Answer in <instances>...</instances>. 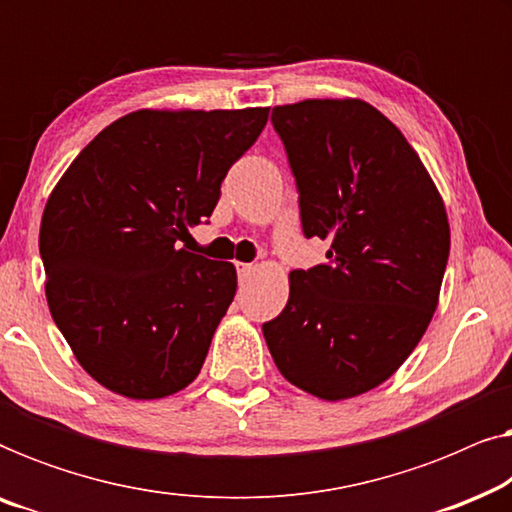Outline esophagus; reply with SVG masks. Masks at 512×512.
<instances>
[{
  "mask_svg": "<svg viewBox=\"0 0 512 512\" xmlns=\"http://www.w3.org/2000/svg\"><path fill=\"white\" fill-rule=\"evenodd\" d=\"M254 270H256L254 263H237V275H240V279H247Z\"/></svg>",
  "mask_w": 512,
  "mask_h": 512,
  "instance_id": "34e87169",
  "label": "esophagus"
}]
</instances>
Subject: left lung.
I'll use <instances>...</instances> for the list:
<instances>
[{"label": "left lung", "instance_id": "1", "mask_svg": "<svg viewBox=\"0 0 512 512\" xmlns=\"http://www.w3.org/2000/svg\"><path fill=\"white\" fill-rule=\"evenodd\" d=\"M298 191L303 235L326 263L289 275V303L263 324L279 373L340 401L375 389L408 359L436 312L450 226L422 160L361 100L272 109Z\"/></svg>", "mask_w": 512, "mask_h": 512}]
</instances>
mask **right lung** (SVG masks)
Instances as JSON below:
<instances>
[{
    "instance_id": "1",
    "label": "right lung",
    "mask_w": 512,
    "mask_h": 512,
    "mask_svg": "<svg viewBox=\"0 0 512 512\" xmlns=\"http://www.w3.org/2000/svg\"><path fill=\"white\" fill-rule=\"evenodd\" d=\"M268 111H132L58 181L39 233L46 298L102 387L149 401L198 377L237 275L177 242L212 216Z\"/></svg>"
}]
</instances>
